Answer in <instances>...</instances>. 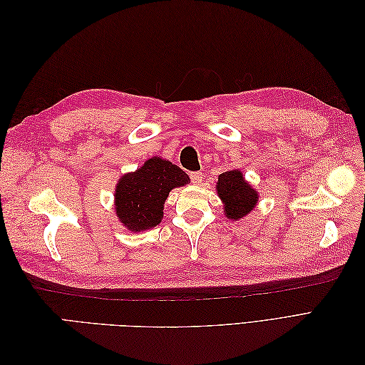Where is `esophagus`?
I'll return each instance as SVG.
<instances>
[{
	"label": "esophagus",
	"instance_id": "1",
	"mask_svg": "<svg viewBox=\"0 0 365 365\" xmlns=\"http://www.w3.org/2000/svg\"><path fill=\"white\" fill-rule=\"evenodd\" d=\"M190 180L193 184H200L202 181V173L201 172H193L190 173Z\"/></svg>",
	"mask_w": 365,
	"mask_h": 365
}]
</instances>
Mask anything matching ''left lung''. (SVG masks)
Instances as JSON below:
<instances>
[{
  "instance_id": "1",
  "label": "left lung",
  "mask_w": 365,
  "mask_h": 365,
  "mask_svg": "<svg viewBox=\"0 0 365 365\" xmlns=\"http://www.w3.org/2000/svg\"><path fill=\"white\" fill-rule=\"evenodd\" d=\"M216 193L222 201L224 215L230 220L244 219L259 202V192L239 169H231L217 176Z\"/></svg>"
}]
</instances>
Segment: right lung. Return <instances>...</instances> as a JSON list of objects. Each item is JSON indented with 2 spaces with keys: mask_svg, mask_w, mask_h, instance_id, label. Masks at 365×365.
I'll list each match as a JSON object with an SVG mask.
<instances>
[{
  "mask_svg": "<svg viewBox=\"0 0 365 365\" xmlns=\"http://www.w3.org/2000/svg\"><path fill=\"white\" fill-rule=\"evenodd\" d=\"M189 182V175L169 160H146L141 168L121 175L117 181L114 208L118 222L132 233L157 227L169 193Z\"/></svg>",
  "mask_w": 365,
  "mask_h": 365,
  "instance_id": "obj_1",
  "label": "right lung"
}]
</instances>
